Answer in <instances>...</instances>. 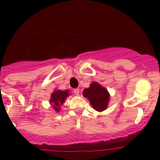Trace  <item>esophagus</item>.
<instances>
[{
  "instance_id": "obj_1",
  "label": "esophagus",
  "mask_w": 160,
  "mask_h": 160,
  "mask_svg": "<svg viewBox=\"0 0 160 160\" xmlns=\"http://www.w3.org/2000/svg\"><path fill=\"white\" fill-rule=\"evenodd\" d=\"M73 93H74V94H75V95L78 96L79 95V89L78 88L74 89V90H73Z\"/></svg>"
}]
</instances>
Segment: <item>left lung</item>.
I'll use <instances>...</instances> for the list:
<instances>
[{"label":"left lung","instance_id":"1","mask_svg":"<svg viewBox=\"0 0 160 160\" xmlns=\"http://www.w3.org/2000/svg\"><path fill=\"white\" fill-rule=\"evenodd\" d=\"M83 96L90 101L93 108L97 111H105L110 102V94L108 90L97 82H93L90 87L84 89Z\"/></svg>","mask_w":160,"mask_h":160}]
</instances>
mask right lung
<instances>
[{"label":"right lung","mask_w":160,"mask_h":160,"mask_svg":"<svg viewBox=\"0 0 160 160\" xmlns=\"http://www.w3.org/2000/svg\"><path fill=\"white\" fill-rule=\"evenodd\" d=\"M69 96H70L69 90H55L52 93L50 100H49V103H50V105L52 106L53 109L56 112H59L60 111L61 106L63 105L65 100Z\"/></svg>","instance_id":"right-lung-1"}]
</instances>
